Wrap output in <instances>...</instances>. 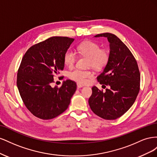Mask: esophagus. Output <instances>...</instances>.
Masks as SVG:
<instances>
[{"instance_id":"esophagus-1","label":"esophagus","mask_w":157,"mask_h":157,"mask_svg":"<svg viewBox=\"0 0 157 157\" xmlns=\"http://www.w3.org/2000/svg\"><path fill=\"white\" fill-rule=\"evenodd\" d=\"M83 86H84L83 84H80V83H77V87L78 88H82Z\"/></svg>"}]
</instances>
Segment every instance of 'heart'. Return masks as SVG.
<instances>
[{
	"label": "heart",
	"mask_w": 157,
	"mask_h": 157,
	"mask_svg": "<svg viewBox=\"0 0 157 157\" xmlns=\"http://www.w3.org/2000/svg\"><path fill=\"white\" fill-rule=\"evenodd\" d=\"M78 53L83 56L88 58V66L94 68H99L105 65L109 59L107 51L100 49V46L96 42L92 41H86L82 42L77 46ZM77 56L72 49L66 50L63 56L65 64L69 67H73L75 64ZM71 79L78 83H86L88 79L93 77L94 73L90 70H82L75 69L69 74Z\"/></svg>",
	"instance_id": "b5f03b06"
}]
</instances>
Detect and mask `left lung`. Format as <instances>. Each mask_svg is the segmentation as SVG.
<instances>
[{"mask_svg": "<svg viewBox=\"0 0 157 157\" xmlns=\"http://www.w3.org/2000/svg\"><path fill=\"white\" fill-rule=\"evenodd\" d=\"M95 37L107 38L110 52L107 63L97 77L101 84L110 86L105 92L92 87L88 100L92 111L103 119L115 120L129 109L138 95L140 73L130 50L112 33L98 34Z\"/></svg>", "mask_w": 157, "mask_h": 157, "instance_id": "left-lung-1", "label": "left lung"}]
</instances>
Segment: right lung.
I'll return each mask as SVG.
<instances>
[{
    "label": "right lung",
    "mask_w": 157,
    "mask_h": 157,
    "mask_svg": "<svg viewBox=\"0 0 157 157\" xmlns=\"http://www.w3.org/2000/svg\"><path fill=\"white\" fill-rule=\"evenodd\" d=\"M74 39L52 36L32 46L23 56L17 71V86L25 105L33 115L43 120L63 113L77 89L71 80L52 87L54 78L64 68L63 56Z\"/></svg>",
    "instance_id": "add662e5"
}]
</instances>
